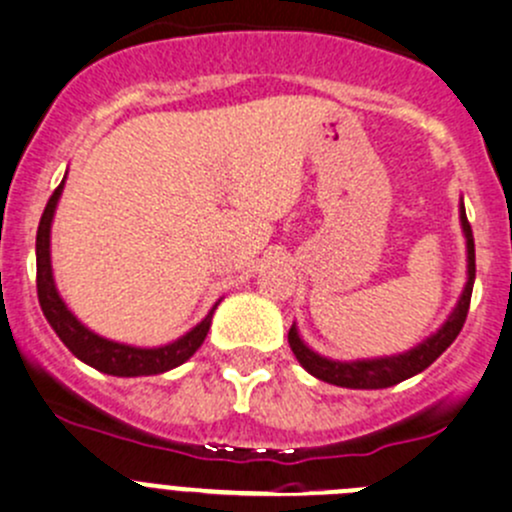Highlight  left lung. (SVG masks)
<instances>
[{"instance_id": "obj_1", "label": "left lung", "mask_w": 512, "mask_h": 512, "mask_svg": "<svg viewBox=\"0 0 512 512\" xmlns=\"http://www.w3.org/2000/svg\"><path fill=\"white\" fill-rule=\"evenodd\" d=\"M460 225H463L465 245H468V282H465L463 295H460L455 310L450 312V317L443 322V327H440L435 335H430L428 340L415 345L413 350L400 352V355L340 362V360H330V357H322L317 355L315 350H310V347L302 342L297 327L292 325L290 332H287V342H290L297 362H300L310 375H315L317 380L330 382V385H337V388H352V390L393 388V385H398V382L408 380V377L418 375V372H423L425 367L433 365V362L438 360L450 345H453V340L460 335V330H463L465 317H468V310H470V295H473L475 240H473V230H470L468 217H465V205H460Z\"/></svg>"}]
</instances>
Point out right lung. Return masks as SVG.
I'll use <instances>...</instances> for the list:
<instances>
[{"instance_id":"1","label":"right lung","mask_w":512,"mask_h":512,"mask_svg":"<svg viewBox=\"0 0 512 512\" xmlns=\"http://www.w3.org/2000/svg\"><path fill=\"white\" fill-rule=\"evenodd\" d=\"M62 190L64 180L62 185L52 192V197H49L37 230V297L39 305H42L44 317H47L52 330L59 335V340L72 350L74 357L87 362L94 370L114 377L160 375V372H167L172 370V367L190 360L197 352V347L205 342L207 332H210V322L217 305L212 307V310L207 312L205 320H202L200 325L192 327L187 335L177 337L175 342L162 347H135L124 345V342L107 340V337L97 335V332H92L89 327H84L82 322L72 315V310L64 305V300L57 292V285H54L52 257H49V232H52L54 210H57Z\"/></svg>"}]
</instances>
